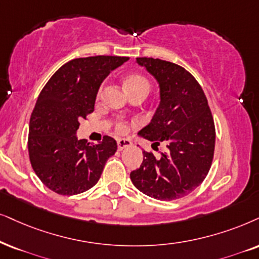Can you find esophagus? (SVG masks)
Returning <instances> with one entry per match:
<instances>
[{"label": "esophagus", "mask_w": 259, "mask_h": 259, "mask_svg": "<svg viewBox=\"0 0 259 259\" xmlns=\"http://www.w3.org/2000/svg\"><path fill=\"white\" fill-rule=\"evenodd\" d=\"M117 145H118V150H123L126 147L132 146V141L129 139H118L117 140Z\"/></svg>", "instance_id": "34e87169"}]
</instances>
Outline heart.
<instances>
[{"label":"heart","instance_id":"1","mask_svg":"<svg viewBox=\"0 0 259 259\" xmlns=\"http://www.w3.org/2000/svg\"><path fill=\"white\" fill-rule=\"evenodd\" d=\"M125 87L130 94L136 93V92H147L150 90V83L143 75L132 74L125 78ZM101 88L98 92V96H100ZM116 130L119 133H126L129 130V124L124 120H119L116 123Z\"/></svg>","mask_w":259,"mask_h":259}]
</instances>
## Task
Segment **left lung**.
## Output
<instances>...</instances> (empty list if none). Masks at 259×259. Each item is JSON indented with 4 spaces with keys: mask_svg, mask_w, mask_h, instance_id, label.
<instances>
[{
    "mask_svg": "<svg viewBox=\"0 0 259 259\" xmlns=\"http://www.w3.org/2000/svg\"><path fill=\"white\" fill-rule=\"evenodd\" d=\"M137 63L158 80L160 105L152 122L139 133L167 150L155 158L143 150V161L130 173L141 192L160 201L189 195L210 169L215 124L207 97L197 80L181 65L159 58L137 57Z\"/></svg>",
    "mask_w": 259,
    "mask_h": 259,
    "instance_id": "obj_1",
    "label": "left lung"
}]
</instances>
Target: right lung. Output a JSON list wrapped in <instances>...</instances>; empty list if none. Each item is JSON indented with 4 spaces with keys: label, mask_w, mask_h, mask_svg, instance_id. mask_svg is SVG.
<instances>
[{
    "label": "right lung",
    "mask_w": 259,
    "mask_h": 259,
    "mask_svg": "<svg viewBox=\"0 0 259 259\" xmlns=\"http://www.w3.org/2000/svg\"><path fill=\"white\" fill-rule=\"evenodd\" d=\"M129 57L92 56L62 65L48 81L31 114L28 155L42 184L58 195L87 191L99 181L117 142L104 136L98 145L77 140L80 120L94 111L101 82Z\"/></svg>",
    "instance_id": "1"
}]
</instances>
